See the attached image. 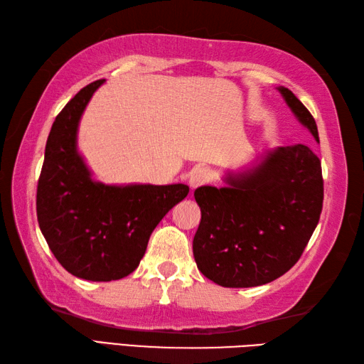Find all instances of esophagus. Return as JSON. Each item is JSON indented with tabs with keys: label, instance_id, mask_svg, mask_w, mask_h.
<instances>
[{
	"label": "esophagus",
	"instance_id": "34e87169",
	"mask_svg": "<svg viewBox=\"0 0 364 364\" xmlns=\"http://www.w3.org/2000/svg\"><path fill=\"white\" fill-rule=\"evenodd\" d=\"M210 170H208L206 167H194L191 170V175H189V186L192 189H196L198 186H203L205 183H208V180H210Z\"/></svg>",
	"mask_w": 364,
	"mask_h": 364
}]
</instances>
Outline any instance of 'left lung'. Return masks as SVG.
<instances>
[{"label":"left lung","instance_id":"obj_1","mask_svg":"<svg viewBox=\"0 0 364 364\" xmlns=\"http://www.w3.org/2000/svg\"><path fill=\"white\" fill-rule=\"evenodd\" d=\"M278 90L319 142L311 112L289 89ZM227 183L194 192L202 210L192 242L197 267L223 288L274 282L299 261L319 222L321 161L308 145L278 146L247 172L228 175Z\"/></svg>","mask_w":364,"mask_h":364}]
</instances>
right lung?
<instances>
[{
	"mask_svg": "<svg viewBox=\"0 0 364 364\" xmlns=\"http://www.w3.org/2000/svg\"><path fill=\"white\" fill-rule=\"evenodd\" d=\"M105 80L87 84L54 120L37 184V220L67 272L111 282L139 266L161 219L189 194L186 184L106 186L90 178L76 150V131L90 97Z\"/></svg>",
	"mask_w": 364,
	"mask_h": 364,
	"instance_id": "right-lung-1",
	"label": "right lung"
}]
</instances>
